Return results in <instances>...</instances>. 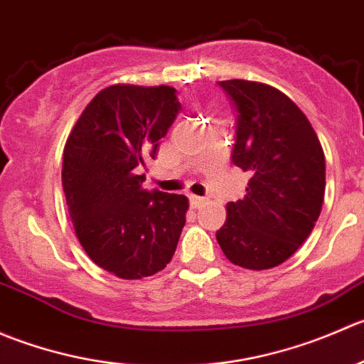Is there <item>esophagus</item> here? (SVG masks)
Wrapping results in <instances>:
<instances>
[{"label":"esophagus","mask_w":364,"mask_h":364,"mask_svg":"<svg viewBox=\"0 0 364 364\" xmlns=\"http://www.w3.org/2000/svg\"><path fill=\"white\" fill-rule=\"evenodd\" d=\"M189 203L193 208H198L205 203V198L196 196V194H189Z\"/></svg>","instance_id":"34e87169"}]
</instances>
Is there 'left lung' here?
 <instances>
[{"mask_svg":"<svg viewBox=\"0 0 364 364\" xmlns=\"http://www.w3.org/2000/svg\"><path fill=\"white\" fill-rule=\"evenodd\" d=\"M237 111L232 161L250 171L246 196L226 205L215 232L232 264L264 271L289 260L322 210L326 157L306 114L264 82L219 81Z\"/></svg>","mask_w":364,"mask_h":364,"instance_id":"left-lung-1","label":"left lung"}]
</instances>
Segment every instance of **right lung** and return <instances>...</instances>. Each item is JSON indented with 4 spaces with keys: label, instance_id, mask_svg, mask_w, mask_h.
Listing matches in <instances>:
<instances>
[{
    "label": "right lung",
    "instance_id": "right-lung-1",
    "mask_svg": "<svg viewBox=\"0 0 364 364\" xmlns=\"http://www.w3.org/2000/svg\"><path fill=\"white\" fill-rule=\"evenodd\" d=\"M178 111L171 86H107L65 143L61 183L75 235L99 267L122 279L163 271L186 225L189 200L149 193L138 175Z\"/></svg>",
    "mask_w": 364,
    "mask_h": 364
}]
</instances>
